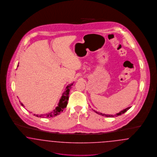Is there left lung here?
<instances>
[{
    "mask_svg": "<svg viewBox=\"0 0 157 157\" xmlns=\"http://www.w3.org/2000/svg\"><path fill=\"white\" fill-rule=\"evenodd\" d=\"M130 106L129 107H128L127 108H125V109H123V110H122L121 111H120V112H118V113H116V114H115V115H110V114H105V113H101V112H97L96 111H95V110H94V111L95 112H96L98 114H99V115H102V116H104V117H111V118H112V117H118V116H120V115H121L122 114H123V113H124L125 112H127V111L128 110V109H130Z\"/></svg>",
    "mask_w": 157,
    "mask_h": 157,
    "instance_id": "left-lung-1",
    "label": "left lung"
}]
</instances>
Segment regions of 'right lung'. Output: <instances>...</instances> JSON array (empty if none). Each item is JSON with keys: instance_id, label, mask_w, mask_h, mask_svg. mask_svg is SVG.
Segmentation results:
<instances>
[{"instance_id": "right-lung-1", "label": "right lung", "mask_w": 157, "mask_h": 157, "mask_svg": "<svg viewBox=\"0 0 157 157\" xmlns=\"http://www.w3.org/2000/svg\"><path fill=\"white\" fill-rule=\"evenodd\" d=\"M18 67V65H17ZM73 83L69 84L66 87L65 90L63 92L62 97H60L59 99V103L58 104V106L55 108V109H53L52 112H48L47 113H44V114H40V115H36L34 114L35 116L39 117V118H51L55 116H57L58 115H59L61 112H62L64 109L67 107V101L69 99V91L71 89V86H72ZM21 104L22 106L25 107L24 105L21 102Z\"/></svg>"}]
</instances>
